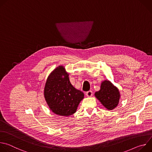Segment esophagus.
<instances>
[{"mask_svg":"<svg viewBox=\"0 0 152 152\" xmlns=\"http://www.w3.org/2000/svg\"><path fill=\"white\" fill-rule=\"evenodd\" d=\"M86 95L87 97H91L93 96V92L91 91H88L86 93Z\"/></svg>","mask_w":152,"mask_h":152,"instance_id":"obj_1","label":"esophagus"}]
</instances>
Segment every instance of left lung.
I'll list each match as a JSON object with an SVG mask.
<instances>
[{"instance_id": "left-lung-1", "label": "left lung", "mask_w": 152, "mask_h": 152, "mask_svg": "<svg viewBox=\"0 0 152 152\" xmlns=\"http://www.w3.org/2000/svg\"><path fill=\"white\" fill-rule=\"evenodd\" d=\"M95 97L108 110H113L117 106L120 97L118 89L110 80L101 83L100 90L94 94Z\"/></svg>"}]
</instances>
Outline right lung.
<instances>
[{
	"label": "right lung",
	"instance_id": "obj_1",
	"mask_svg": "<svg viewBox=\"0 0 152 152\" xmlns=\"http://www.w3.org/2000/svg\"><path fill=\"white\" fill-rule=\"evenodd\" d=\"M69 75L63 66H58L48 76L44 89L45 100L55 114L68 117L76 113L84 94L71 84Z\"/></svg>",
	"mask_w": 152,
	"mask_h": 152
}]
</instances>
